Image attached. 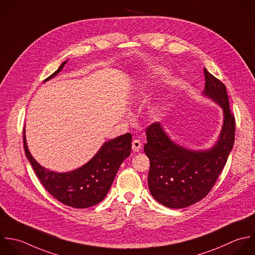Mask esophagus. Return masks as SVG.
<instances>
[{
	"label": "esophagus",
	"instance_id": "1",
	"mask_svg": "<svg viewBox=\"0 0 255 255\" xmlns=\"http://www.w3.org/2000/svg\"><path fill=\"white\" fill-rule=\"evenodd\" d=\"M141 147H142V144H141V142L139 140H134L132 142V150L134 152H139Z\"/></svg>",
	"mask_w": 255,
	"mask_h": 255
}]
</instances>
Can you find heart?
I'll use <instances>...</instances> for the list:
<instances>
[{
    "label": "heart",
    "mask_w": 255,
    "mask_h": 255,
    "mask_svg": "<svg viewBox=\"0 0 255 255\" xmlns=\"http://www.w3.org/2000/svg\"><path fill=\"white\" fill-rule=\"evenodd\" d=\"M164 72H165V70L161 69V70H159L158 73H159V74H162V73H164ZM149 86H150V83H149V82H143V83L140 85V87H139V96H145V95L148 93V91H149ZM164 110H165L164 105L161 104V103H159V104L154 105V106L151 108L150 113H151V115L154 116V117H160V116L163 115Z\"/></svg>",
    "instance_id": "1"
}]
</instances>
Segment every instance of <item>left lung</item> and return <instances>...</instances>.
Masks as SVG:
<instances>
[{
    "mask_svg": "<svg viewBox=\"0 0 255 255\" xmlns=\"http://www.w3.org/2000/svg\"><path fill=\"white\" fill-rule=\"evenodd\" d=\"M203 95L223 109L224 122L217 142L206 150H190L171 139L159 122L146 130L144 152L150 160L149 190L161 205L183 209L204 199L222 173L234 147L236 120L231 113L226 85L204 69Z\"/></svg>",
    "mask_w": 255,
    "mask_h": 255,
    "instance_id": "left-lung-1",
    "label": "left lung"
}]
</instances>
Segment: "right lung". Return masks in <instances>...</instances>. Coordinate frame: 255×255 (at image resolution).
Segmentation results:
<instances>
[{"instance_id":"1","label":"right lung","mask_w":255,"mask_h":255,"mask_svg":"<svg viewBox=\"0 0 255 255\" xmlns=\"http://www.w3.org/2000/svg\"><path fill=\"white\" fill-rule=\"evenodd\" d=\"M43 82L57 75L64 64ZM132 135L126 133L105 142L86 164L70 172L57 173L40 166L31 156L23 129L25 156L32 166L38 180L46 191L60 203L75 209H85L100 203L109 192L119 167L131 153Z\"/></svg>"}]
</instances>
